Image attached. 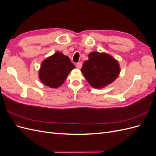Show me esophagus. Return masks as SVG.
I'll list each match as a JSON object with an SVG mask.
<instances>
[{
	"label": "esophagus",
	"mask_w": 156,
	"mask_h": 156,
	"mask_svg": "<svg viewBox=\"0 0 156 156\" xmlns=\"http://www.w3.org/2000/svg\"><path fill=\"white\" fill-rule=\"evenodd\" d=\"M76 66L78 69H81V67H82V63L81 62H78L77 64H76Z\"/></svg>",
	"instance_id": "34e87169"
}]
</instances>
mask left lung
Segmentation results:
<instances>
[{
    "label": "left lung",
    "instance_id": "left-lung-1",
    "mask_svg": "<svg viewBox=\"0 0 156 156\" xmlns=\"http://www.w3.org/2000/svg\"><path fill=\"white\" fill-rule=\"evenodd\" d=\"M84 77L93 88H102L110 84L120 72L118 61L105 53L93 51L88 55L81 69Z\"/></svg>",
    "mask_w": 156,
    "mask_h": 156
}]
</instances>
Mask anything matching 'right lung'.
I'll use <instances>...</instances> for the list:
<instances>
[{
	"mask_svg": "<svg viewBox=\"0 0 156 156\" xmlns=\"http://www.w3.org/2000/svg\"><path fill=\"white\" fill-rule=\"evenodd\" d=\"M75 68L68 56L61 52H55L41 62L38 76L41 82L52 88L60 87L69 73Z\"/></svg>",
	"mask_w": 156,
	"mask_h": 156,
	"instance_id": "1",
	"label": "right lung"
}]
</instances>
